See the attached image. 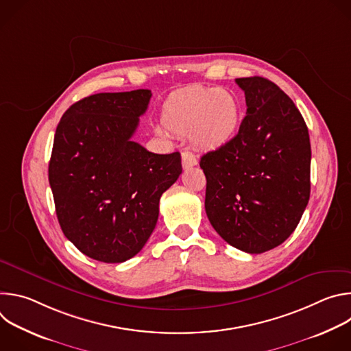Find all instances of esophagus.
<instances>
[{
	"mask_svg": "<svg viewBox=\"0 0 351 351\" xmlns=\"http://www.w3.org/2000/svg\"><path fill=\"white\" fill-rule=\"evenodd\" d=\"M195 165H197V158L191 153H189V152L182 153V167H183V169H189V168L195 167Z\"/></svg>",
	"mask_w": 351,
	"mask_h": 351,
	"instance_id": "esophagus-1",
	"label": "esophagus"
}]
</instances>
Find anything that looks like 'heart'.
<instances>
[{"mask_svg":"<svg viewBox=\"0 0 351 351\" xmlns=\"http://www.w3.org/2000/svg\"><path fill=\"white\" fill-rule=\"evenodd\" d=\"M161 121L171 133L189 134L195 147L218 149L236 136L241 122V107L230 91L191 86L167 98Z\"/></svg>","mask_w":351,"mask_h":351,"instance_id":"b5f03b06","label":"heart"}]
</instances>
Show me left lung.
Masks as SVG:
<instances>
[{
	"mask_svg": "<svg viewBox=\"0 0 351 351\" xmlns=\"http://www.w3.org/2000/svg\"><path fill=\"white\" fill-rule=\"evenodd\" d=\"M247 112L239 133L202 157L206 213L230 245L261 254L297 228L310 199L311 144L307 125L274 82L236 79Z\"/></svg>",
	"mask_w": 351,
	"mask_h": 351,
	"instance_id": "left-lung-1",
	"label": "left lung"
}]
</instances>
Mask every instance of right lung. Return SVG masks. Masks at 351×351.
Listing matches in <instances>:
<instances>
[{"mask_svg":"<svg viewBox=\"0 0 351 351\" xmlns=\"http://www.w3.org/2000/svg\"><path fill=\"white\" fill-rule=\"evenodd\" d=\"M149 90L98 93L71 106L54 136L48 180L61 229L80 252L117 264L152 236L160 198L182 173L180 154L132 141Z\"/></svg>","mask_w":351,"mask_h":351,"instance_id":"obj_1","label":"right lung"}]
</instances>
